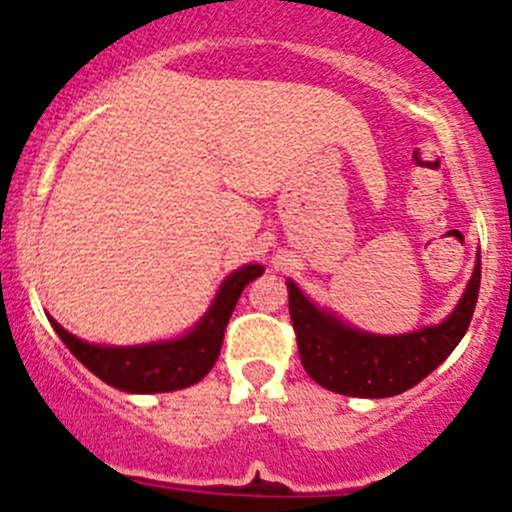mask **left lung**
Segmentation results:
<instances>
[{
    "mask_svg": "<svg viewBox=\"0 0 512 512\" xmlns=\"http://www.w3.org/2000/svg\"><path fill=\"white\" fill-rule=\"evenodd\" d=\"M289 314L306 374L324 389L347 397H394L440 367L465 337L480 291V259L460 304L445 321L399 337L359 332L332 311L311 304L294 281Z\"/></svg>",
    "mask_w": 512,
    "mask_h": 512,
    "instance_id": "1",
    "label": "left lung"
}]
</instances>
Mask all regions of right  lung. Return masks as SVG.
I'll list each match as a JSON object with an SVG mask.
<instances>
[{"label": "right lung", "mask_w": 512, "mask_h": 512, "mask_svg": "<svg viewBox=\"0 0 512 512\" xmlns=\"http://www.w3.org/2000/svg\"><path fill=\"white\" fill-rule=\"evenodd\" d=\"M261 274H264V266L248 264L226 276L211 309L201 316V321L191 332L170 339V342L138 344V347H102V344L77 339L75 334L62 329L52 316L50 321L65 347L110 387L133 394L173 392V389L201 382L211 372L221 354L223 332L236 309L238 296L246 289V284L259 279Z\"/></svg>", "instance_id": "add662e5"}]
</instances>
